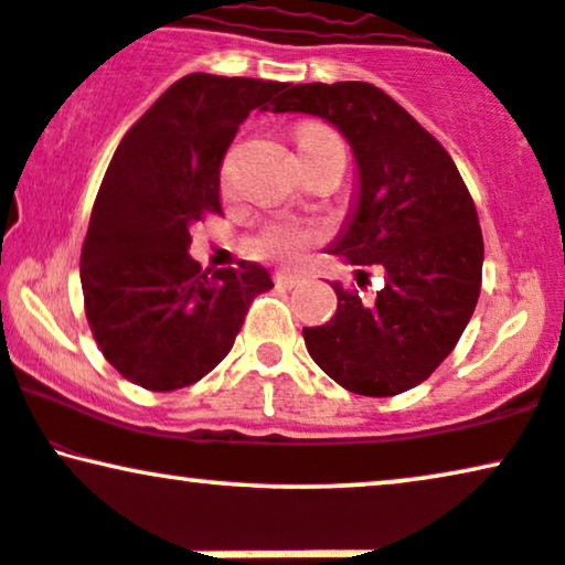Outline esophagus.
Here are the masks:
<instances>
[{"mask_svg": "<svg viewBox=\"0 0 565 565\" xmlns=\"http://www.w3.org/2000/svg\"><path fill=\"white\" fill-rule=\"evenodd\" d=\"M300 280H303V273H298V269H277L275 273V285H280V288H292Z\"/></svg>", "mask_w": 565, "mask_h": 565, "instance_id": "esophagus-1", "label": "esophagus"}]
</instances>
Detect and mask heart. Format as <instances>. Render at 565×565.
I'll use <instances>...</instances> for the list:
<instances>
[{
	"mask_svg": "<svg viewBox=\"0 0 565 565\" xmlns=\"http://www.w3.org/2000/svg\"><path fill=\"white\" fill-rule=\"evenodd\" d=\"M332 139H337L332 131L313 121L300 124L296 129V142H298L300 156L319 150L321 145L332 142ZM317 238H319V231L313 228V225L280 220V223H269L256 233V236L248 241V248H252L254 254L265 256V259L292 262L298 259V256H303L306 248H309Z\"/></svg>",
	"mask_w": 565,
	"mask_h": 565,
	"instance_id": "obj_1",
	"label": "heart"
}]
</instances>
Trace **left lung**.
I'll return each instance as SVG.
<instances>
[{
  "instance_id": "1",
  "label": "left lung",
  "mask_w": 565,
  "mask_h": 565,
  "mask_svg": "<svg viewBox=\"0 0 565 565\" xmlns=\"http://www.w3.org/2000/svg\"><path fill=\"white\" fill-rule=\"evenodd\" d=\"M285 111L345 135L358 196L329 254L384 269L373 300L332 282L337 313L303 327L309 355L363 397L413 390L451 353L478 303L482 231L472 196L441 142L376 85H292L275 104Z\"/></svg>"
}]
</instances>
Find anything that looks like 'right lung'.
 Here are the masks:
<instances>
[{
  "instance_id": "right-lung-1",
  "label": "right lung",
  "mask_w": 565,
  "mask_h": 565,
  "mask_svg": "<svg viewBox=\"0 0 565 565\" xmlns=\"http://www.w3.org/2000/svg\"><path fill=\"white\" fill-rule=\"evenodd\" d=\"M288 83L181 77L116 148L79 256L87 324L124 379L184 390L231 353L252 300L273 288L254 262L202 273L192 225L223 215L220 166L246 116Z\"/></svg>"
}]
</instances>
